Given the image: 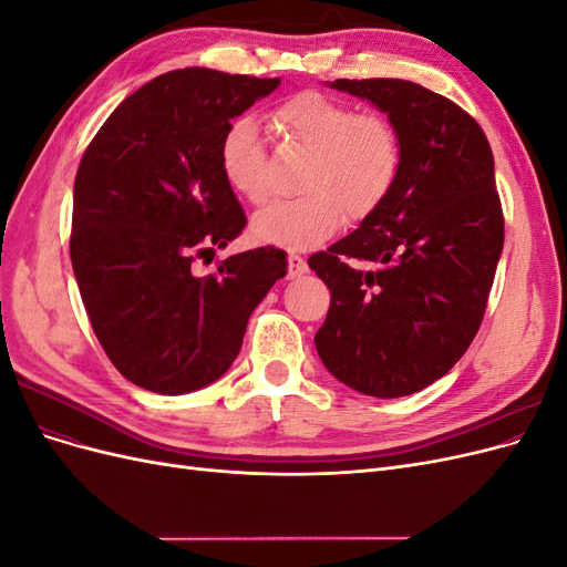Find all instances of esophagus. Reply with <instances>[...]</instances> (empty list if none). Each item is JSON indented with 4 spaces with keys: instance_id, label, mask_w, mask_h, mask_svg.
Instances as JSON below:
<instances>
[{
    "instance_id": "34e87169",
    "label": "esophagus",
    "mask_w": 567,
    "mask_h": 567,
    "mask_svg": "<svg viewBox=\"0 0 567 567\" xmlns=\"http://www.w3.org/2000/svg\"><path fill=\"white\" fill-rule=\"evenodd\" d=\"M305 271H307V262L302 257L298 252H288V277L296 279V277H302Z\"/></svg>"
}]
</instances>
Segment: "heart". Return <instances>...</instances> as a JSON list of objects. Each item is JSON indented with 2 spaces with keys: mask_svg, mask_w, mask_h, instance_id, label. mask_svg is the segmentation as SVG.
<instances>
[{
  "mask_svg": "<svg viewBox=\"0 0 567 567\" xmlns=\"http://www.w3.org/2000/svg\"><path fill=\"white\" fill-rule=\"evenodd\" d=\"M279 127L310 148L305 194L269 203L252 217V236L267 246L310 248L329 238L342 217L367 219L400 177V134L379 113H357L321 92H300L274 111ZM219 169L238 196L262 203L269 194L267 153L252 117H238L221 134Z\"/></svg>",
  "mask_w": 567,
  "mask_h": 567,
  "instance_id": "heart-1",
  "label": "heart"
}]
</instances>
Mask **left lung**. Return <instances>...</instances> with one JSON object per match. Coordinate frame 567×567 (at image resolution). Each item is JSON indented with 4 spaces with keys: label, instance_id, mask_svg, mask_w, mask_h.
Returning <instances> with one entry per match:
<instances>
[{
    "label": "left lung",
    "instance_id": "left-lung-1",
    "mask_svg": "<svg viewBox=\"0 0 567 567\" xmlns=\"http://www.w3.org/2000/svg\"><path fill=\"white\" fill-rule=\"evenodd\" d=\"M329 87L383 111L402 144L400 177L379 210L307 265L331 290L315 346L340 383L404 398L442 379L485 317L504 248L494 158L475 120L409 80Z\"/></svg>",
    "mask_w": 567,
    "mask_h": 567
}]
</instances>
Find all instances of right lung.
<instances>
[{
	"mask_svg": "<svg viewBox=\"0 0 567 567\" xmlns=\"http://www.w3.org/2000/svg\"><path fill=\"white\" fill-rule=\"evenodd\" d=\"M279 84L169 71L130 94L84 151L73 271L101 348L134 385L184 394L217 381L252 310L286 277V252L271 246L231 255L208 277L194 271L246 227L219 169L221 134Z\"/></svg>",
	"mask_w": 567,
	"mask_h": 567,
	"instance_id": "obj_1",
	"label": "right lung"
}]
</instances>
